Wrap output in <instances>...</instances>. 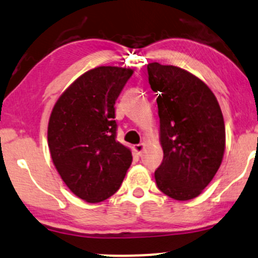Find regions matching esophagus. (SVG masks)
<instances>
[{
	"mask_svg": "<svg viewBox=\"0 0 258 258\" xmlns=\"http://www.w3.org/2000/svg\"><path fill=\"white\" fill-rule=\"evenodd\" d=\"M144 148H145V144H139V145H134L133 150H134V152L138 154V156H140L142 151H144Z\"/></svg>",
	"mask_w": 258,
	"mask_h": 258,
	"instance_id": "34e87169",
	"label": "esophagus"
}]
</instances>
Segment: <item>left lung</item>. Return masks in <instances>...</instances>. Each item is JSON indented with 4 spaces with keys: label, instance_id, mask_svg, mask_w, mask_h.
<instances>
[{
    "label": "left lung",
    "instance_id": "8db88e82",
    "mask_svg": "<svg viewBox=\"0 0 258 258\" xmlns=\"http://www.w3.org/2000/svg\"><path fill=\"white\" fill-rule=\"evenodd\" d=\"M148 82L157 93L162 164L154 172L158 188L176 201L196 198L219 170L226 129L216 96L186 70L151 62Z\"/></svg>",
    "mask_w": 258,
    "mask_h": 258
}]
</instances>
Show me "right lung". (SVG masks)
I'll return each mask as SVG.
<instances>
[{
    "label": "right lung",
    "instance_id": "1",
    "mask_svg": "<svg viewBox=\"0 0 258 258\" xmlns=\"http://www.w3.org/2000/svg\"><path fill=\"white\" fill-rule=\"evenodd\" d=\"M132 69L99 66L76 80L51 110L48 146L51 160L74 195L88 203L119 189L132 151L116 140L114 102Z\"/></svg>",
    "mask_w": 258,
    "mask_h": 258
}]
</instances>
